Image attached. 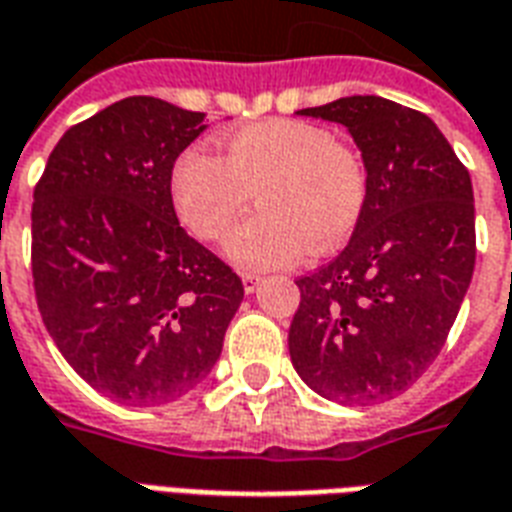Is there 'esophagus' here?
<instances>
[{"label": "esophagus", "mask_w": 512, "mask_h": 512, "mask_svg": "<svg viewBox=\"0 0 512 512\" xmlns=\"http://www.w3.org/2000/svg\"><path fill=\"white\" fill-rule=\"evenodd\" d=\"M259 285H261V277H256V275H243V288H245V293H256V291H259Z\"/></svg>", "instance_id": "obj_1"}]
</instances>
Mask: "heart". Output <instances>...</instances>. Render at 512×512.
Wrapping results in <instances>:
<instances>
[{
	"label": "heart",
	"instance_id": "b5f03b06",
	"mask_svg": "<svg viewBox=\"0 0 512 512\" xmlns=\"http://www.w3.org/2000/svg\"><path fill=\"white\" fill-rule=\"evenodd\" d=\"M261 211L232 232L227 259L245 272L299 261L307 248L331 251L358 227L366 208V165L320 125L267 120L224 141V160L186 149L170 173V194L189 232L221 240L251 205Z\"/></svg>",
	"mask_w": 512,
	"mask_h": 512
}]
</instances>
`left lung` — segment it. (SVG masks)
Returning a JSON list of instances; mask_svg holds the SVG:
<instances>
[{"label":"left lung","instance_id":"left-lung-1","mask_svg":"<svg viewBox=\"0 0 512 512\" xmlns=\"http://www.w3.org/2000/svg\"><path fill=\"white\" fill-rule=\"evenodd\" d=\"M296 114L347 128L368 194L347 248L296 280L291 363L326 400H390L438 358L473 280L470 173L427 114L379 95Z\"/></svg>","mask_w":512,"mask_h":512}]
</instances>
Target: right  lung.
Here are the masks:
<instances>
[{
  "instance_id": "obj_1",
  "label": "right lung",
  "mask_w": 512,
  "mask_h": 512,
  "mask_svg": "<svg viewBox=\"0 0 512 512\" xmlns=\"http://www.w3.org/2000/svg\"><path fill=\"white\" fill-rule=\"evenodd\" d=\"M205 114L130 95L63 133L34 189L31 272L47 334L125 406L184 398L221 358L243 283L178 224L170 173Z\"/></svg>"
}]
</instances>
